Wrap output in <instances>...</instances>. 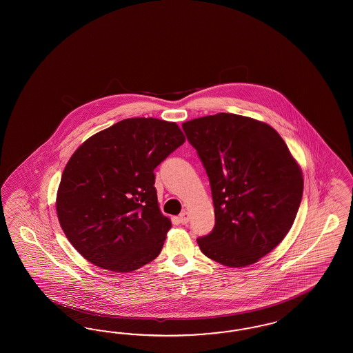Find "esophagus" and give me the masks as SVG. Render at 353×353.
I'll return each mask as SVG.
<instances>
[{
    "mask_svg": "<svg viewBox=\"0 0 353 353\" xmlns=\"http://www.w3.org/2000/svg\"><path fill=\"white\" fill-rule=\"evenodd\" d=\"M189 219H190V216H189V212H186V211H182L181 214L179 216V220H180V223L181 224H188L189 223Z\"/></svg>",
    "mask_w": 353,
    "mask_h": 353,
    "instance_id": "obj_1",
    "label": "esophagus"
}]
</instances>
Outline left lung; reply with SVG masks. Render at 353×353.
Returning a JSON list of instances; mask_svg holds the SVG:
<instances>
[{
  "label": "left lung",
  "mask_w": 353,
  "mask_h": 353,
  "mask_svg": "<svg viewBox=\"0 0 353 353\" xmlns=\"http://www.w3.org/2000/svg\"><path fill=\"white\" fill-rule=\"evenodd\" d=\"M182 129L207 172L214 228L198 238L225 267L251 265L289 233L303 196V173L285 141L263 121L235 114L192 119Z\"/></svg>",
  "instance_id": "left-lung-1"
}]
</instances>
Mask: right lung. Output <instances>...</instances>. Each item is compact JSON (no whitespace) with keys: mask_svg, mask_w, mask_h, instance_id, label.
Masks as SVG:
<instances>
[{"mask_svg":"<svg viewBox=\"0 0 353 353\" xmlns=\"http://www.w3.org/2000/svg\"><path fill=\"white\" fill-rule=\"evenodd\" d=\"M183 142L176 123L132 118L76 150L58 188L57 214L81 256L127 273L161 254L172 224L159 210L154 170Z\"/></svg>","mask_w":353,"mask_h":353,"instance_id":"obj_1","label":"right lung"}]
</instances>
